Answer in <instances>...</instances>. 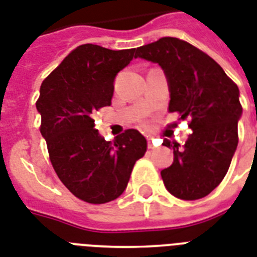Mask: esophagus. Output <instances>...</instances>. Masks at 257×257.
Listing matches in <instances>:
<instances>
[{"instance_id":"1","label":"esophagus","mask_w":257,"mask_h":257,"mask_svg":"<svg viewBox=\"0 0 257 257\" xmlns=\"http://www.w3.org/2000/svg\"><path fill=\"white\" fill-rule=\"evenodd\" d=\"M147 147L150 150H154V145H153V138L151 137H147Z\"/></svg>"}]
</instances>
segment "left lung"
Listing matches in <instances>:
<instances>
[{
  "label": "left lung",
  "instance_id": "1",
  "mask_svg": "<svg viewBox=\"0 0 257 257\" xmlns=\"http://www.w3.org/2000/svg\"><path fill=\"white\" fill-rule=\"evenodd\" d=\"M135 56L162 67L170 89L169 112L188 119L193 130L182 149L164 139L174 153L172 166L161 172L165 186L181 200L208 196L224 180L237 147L238 87L209 55L176 37L137 48Z\"/></svg>",
  "mask_w": 257,
  "mask_h": 257
}]
</instances>
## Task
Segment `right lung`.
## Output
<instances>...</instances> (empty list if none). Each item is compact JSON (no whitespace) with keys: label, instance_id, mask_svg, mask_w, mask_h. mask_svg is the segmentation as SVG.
<instances>
[{"label":"right lung","instance_id":"1","mask_svg":"<svg viewBox=\"0 0 257 257\" xmlns=\"http://www.w3.org/2000/svg\"><path fill=\"white\" fill-rule=\"evenodd\" d=\"M134 57L135 48L112 51L83 44L40 87L36 107L51 164L65 188L88 204L118 198L147 150L145 137L134 128L107 142L93 127V112L110 106L115 76Z\"/></svg>","mask_w":257,"mask_h":257}]
</instances>
